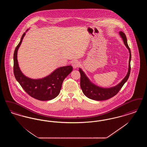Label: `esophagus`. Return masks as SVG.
Segmentation results:
<instances>
[{
	"label": "esophagus",
	"instance_id": "obj_1",
	"mask_svg": "<svg viewBox=\"0 0 147 147\" xmlns=\"http://www.w3.org/2000/svg\"><path fill=\"white\" fill-rule=\"evenodd\" d=\"M80 62H79L78 61H75L72 63V66L73 68L76 69L80 66Z\"/></svg>",
	"mask_w": 147,
	"mask_h": 147
}]
</instances>
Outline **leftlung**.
I'll use <instances>...</instances> for the list:
<instances>
[{"label":"left lung","mask_w":147,"mask_h":147,"mask_svg":"<svg viewBox=\"0 0 147 147\" xmlns=\"http://www.w3.org/2000/svg\"><path fill=\"white\" fill-rule=\"evenodd\" d=\"M119 35H120L123 41L124 42L125 45L126 46L127 49H128L129 53V59L128 63V72L122 81L115 86L110 87V88H102L94 84L89 78L86 76L84 71L80 68H79V72L80 73V87L84 95L87 97L92 100H97V101H102L107 100L110 98H112L116 95L119 90L122 88L123 85L127 81L131 71V53L129 47H128L127 38L125 34L122 32H119Z\"/></svg>","instance_id":"1"}]
</instances>
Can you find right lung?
Masks as SVG:
<instances>
[{
  "label": "right lung",
  "instance_id": "right-lung-1",
  "mask_svg": "<svg viewBox=\"0 0 147 147\" xmlns=\"http://www.w3.org/2000/svg\"><path fill=\"white\" fill-rule=\"evenodd\" d=\"M26 32L22 36L20 41L14 51V76L21 87L31 97L41 101L52 100L59 95L63 80L71 73L73 67L71 65L59 67L49 76L42 78L32 79L26 77L20 70L17 56Z\"/></svg>",
  "mask_w": 147,
  "mask_h": 147
}]
</instances>
